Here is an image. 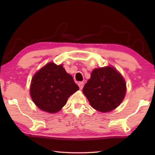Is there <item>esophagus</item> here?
Segmentation results:
<instances>
[{
    "instance_id": "esophagus-1",
    "label": "esophagus",
    "mask_w": 155,
    "mask_h": 155,
    "mask_svg": "<svg viewBox=\"0 0 155 155\" xmlns=\"http://www.w3.org/2000/svg\"><path fill=\"white\" fill-rule=\"evenodd\" d=\"M78 87H79V88H80V90H82L83 86H84V83L83 82H79L78 83Z\"/></svg>"
}]
</instances>
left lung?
Wrapping results in <instances>:
<instances>
[{
    "label": "left lung",
    "instance_id": "8db88e82",
    "mask_svg": "<svg viewBox=\"0 0 155 155\" xmlns=\"http://www.w3.org/2000/svg\"><path fill=\"white\" fill-rule=\"evenodd\" d=\"M126 91L124 78L111 66L94 69L83 89L91 106L104 113L118 107L124 98Z\"/></svg>",
    "mask_w": 155,
    "mask_h": 155
}]
</instances>
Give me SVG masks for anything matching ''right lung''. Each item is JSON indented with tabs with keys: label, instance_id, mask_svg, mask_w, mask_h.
Segmentation results:
<instances>
[{
	"label": "right lung",
	"instance_id": "obj_1",
	"mask_svg": "<svg viewBox=\"0 0 155 155\" xmlns=\"http://www.w3.org/2000/svg\"><path fill=\"white\" fill-rule=\"evenodd\" d=\"M79 87L63 65L48 63L37 72L31 80L30 94L33 103L42 111H59L68 98Z\"/></svg>",
	"mask_w": 155,
	"mask_h": 155
}]
</instances>
